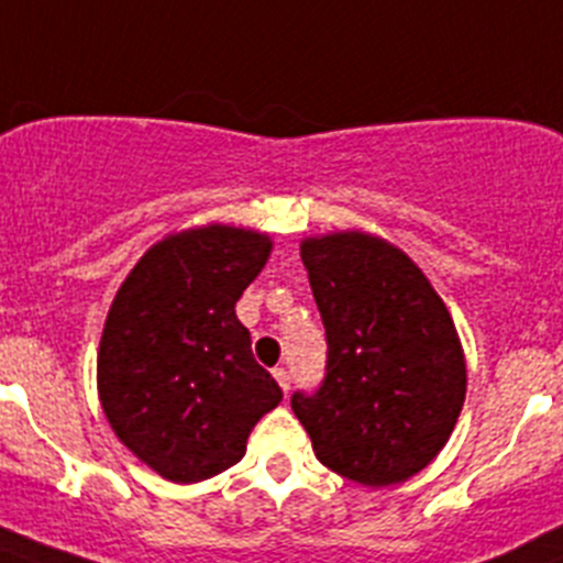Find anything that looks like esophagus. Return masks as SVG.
Segmentation results:
<instances>
[{
  "label": "esophagus",
  "mask_w": 563,
  "mask_h": 563,
  "mask_svg": "<svg viewBox=\"0 0 563 563\" xmlns=\"http://www.w3.org/2000/svg\"><path fill=\"white\" fill-rule=\"evenodd\" d=\"M275 380L280 383V388H283V394H288V388H291V375H288V369H275Z\"/></svg>",
  "instance_id": "1"
}]
</instances>
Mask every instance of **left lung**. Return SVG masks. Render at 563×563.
I'll return each mask as SVG.
<instances>
[{"label":"left lung","instance_id":"8db88e82","mask_svg":"<svg viewBox=\"0 0 563 563\" xmlns=\"http://www.w3.org/2000/svg\"><path fill=\"white\" fill-rule=\"evenodd\" d=\"M328 335V366L291 408L313 453L361 486L417 475L448 444L466 361L448 306L402 250L346 230L299 246Z\"/></svg>","mask_w":563,"mask_h":563}]
</instances>
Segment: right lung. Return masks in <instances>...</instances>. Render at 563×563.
Instances as JSON below:
<instances>
[{
  "mask_svg": "<svg viewBox=\"0 0 563 563\" xmlns=\"http://www.w3.org/2000/svg\"><path fill=\"white\" fill-rule=\"evenodd\" d=\"M269 252L257 230H183L150 246L115 291L97 355L99 402L124 448L166 481L239 464L250 430L283 400L235 317Z\"/></svg>",
  "mask_w": 563,
  "mask_h": 563,
  "instance_id": "1",
  "label": "right lung"
}]
</instances>
